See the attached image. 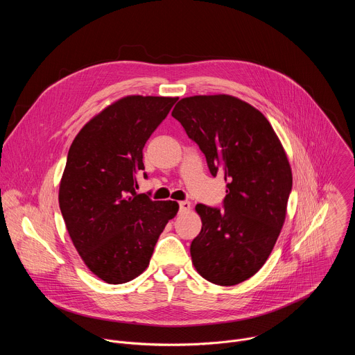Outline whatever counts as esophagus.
I'll return each instance as SVG.
<instances>
[{"label":"esophagus","instance_id":"34e87169","mask_svg":"<svg viewBox=\"0 0 355 355\" xmlns=\"http://www.w3.org/2000/svg\"><path fill=\"white\" fill-rule=\"evenodd\" d=\"M178 207H180V212H187L191 209V202L189 200H181L178 202Z\"/></svg>","mask_w":355,"mask_h":355}]
</instances>
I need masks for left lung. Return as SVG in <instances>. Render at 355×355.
Here are the masks:
<instances>
[{"label":"left lung","instance_id":"8db88e82","mask_svg":"<svg viewBox=\"0 0 355 355\" xmlns=\"http://www.w3.org/2000/svg\"><path fill=\"white\" fill-rule=\"evenodd\" d=\"M226 184L223 209L198 204L202 220L191 243L196 271L230 286L254 275L279 236L292 189L284 147L267 118L230 95L182 98L171 114Z\"/></svg>","mask_w":355,"mask_h":355}]
</instances>
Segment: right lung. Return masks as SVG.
I'll use <instances>...</instances> for the list:
<instances>
[{"label": "right lung", "instance_id": "right-lung-1", "mask_svg": "<svg viewBox=\"0 0 355 355\" xmlns=\"http://www.w3.org/2000/svg\"><path fill=\"white\" fill-rule=\"evenodd\" d=\"M177 99L125 96L92 118L70 146L60 211L80 257L108 284L139 277L177 215V202L136 192V174L144 170L143 147Z\"/></svg>", "mask_w": 355, "mask_h": 355}]
</instances>
